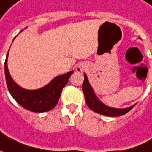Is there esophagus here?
Segmentation results:
<instances>
[{
  "label": "esophagus",
  "instance_id": "esophagus-1",
  "mask_svg": "<svg viewBox=\"0 0 152 152\" xmlns=\"http://www.w3.org/2000/svg\"><path fill=\"white\" fill-rule=\"evenodd\" d=\"M86 68V64L83 63H81L79 64H77V66L76 67V70L77 72H83Z\"/></svg>",
  "mask_w": 152,
  "mask_h": 152
}]
</instances>
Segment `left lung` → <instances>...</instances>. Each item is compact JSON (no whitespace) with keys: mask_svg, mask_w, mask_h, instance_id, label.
<instances>
[{"mask_svg":"<svg viewBox=\"0 0 152 152\" xmlns=\"http://www.w3.org/2000/svg\"><path fill=\"white\" fill-rule=\"evenodd\" d=\"M83 91L84 93L86 103L88 106V107L97 113L106 115V116H111V117H116V116H121L126 114L136 105H133L127 108L124 109H117V108H112L102 103L96 97V95L93 91L91 86L88 83V77L84 74V81L83 83Z\"/></svg>","mask_w":152,"mask_h":152,"instance_id":"obj_1","label":"left lung"}]
</instances>
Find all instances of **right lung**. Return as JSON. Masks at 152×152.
Segmentation results:
<instances>
[{
    "mask_svg": "<svg viewBox=\"0 0 152 152\" xmlns=\"http://www.w3.org/2000/svg\"><path fill=\"white\" fill-rule=\"evenodd\" d=\"M7 55L8 52L5 60V76L8 91L14 100L25 109L34 113L47 112L54 108L58 104L63 88L66 86L74 71L55 77L49 84L40 89L27 90L18 86L12 79L7 64Z\"/></svg>",
    "mask_w": 152,
    "mask_h": 152,
    "instance_id": "add662e5",
    "label": "right lung"
}]
</instances>
